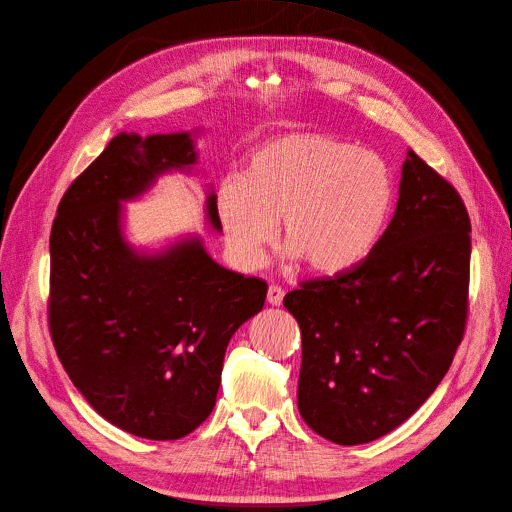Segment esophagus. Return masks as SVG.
I'll return each mask as SVG.
<instances>
[{
	"label": "esophagus",
	"instance_id": "esophagus-1",
	"mask_svg": "<svg viewBox=\"0 0 512 512\" xmlns=\"http://www.w3.org/2000/svg\"><path fill=\"white\" fill-rule=\"evenodd\" d=\"M282 301H284V290L280 288V286H269V290H267V303L269 305H282Z\"/></svg>",
	"mask_w": 512,
	"mask_h": 512
}]
</instances>
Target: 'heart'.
I'll return each instance as SVG.
<instances>
[{
  "instance_id": "heart-1",
  "label": "heart",
  "mask_w": 512,
  "mask_h": 512,
  "mask_svg": "<svg viewBox=\"0 0 512 512\" xmlns=\"http://www.w3.org/2000/svg\"><path fill=\"white\" fill-rule=\"evenodd\" d=\"M391 168L376 151L327 132H292L262 145L245 175H228L215 211L241 267L265 260L282 218L292 258L322 275L354 267L393 207Z\"/></svg>"
}]
</instances>
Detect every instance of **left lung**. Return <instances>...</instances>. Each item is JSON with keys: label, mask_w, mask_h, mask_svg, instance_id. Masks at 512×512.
Segmentation results:
<instances>
[{"label": "left lung", "mask_w": 512, "mask_h": 512, "mask_svg": "<svg viewBox=\"0 0 512 512\" xmlns=\"http://www.w3.org/2000/svg\"><path fill=\"white\" fill-rule=\"evenodd\" d=\"M470 230L459 192L408 149L371 252L286 294L303 344L299 412L318 436L378 440L436 391L466 333Z\"/></svg>", "instance_id": "1"}]
</instances>
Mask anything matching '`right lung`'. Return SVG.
Segmentation results:
<instances>
[{
	"label": "right lung",
	"instance_id": "add662e5",
	"mask_svg": "<svg viewBox=\"0 0 512 512\" xmlns=\"http://www.w3.org/2000/svg\"><path fill=\"white\" fill-rule=\"evenodd\" d=\"M194 162L190 134L121 132L70 183L51 228L59 361L91 408L147 440H179L211 414L230 337L267 299V282L220 267L200 239L156 256L123 241L119 200ZM207 213L220 230L215 194Z\"/></svg>",
	"mask_w": 512,
	"mask_h": 512
}]
</instances>
